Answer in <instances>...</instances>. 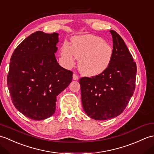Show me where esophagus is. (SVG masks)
<instances>
[{
    "mask_svg": "<svg viewBox=\"0 0 154 154\" xmlns=\"http://www.w3.org/2000/svg\"><path fill=\"white\" fill-rule=\"evenodd\" d=\"M73 80H75V81H77L79 79V76L75 73H74L73 75Z\"/></svg>",
    "mask_w": 154,
    "mask_h": 154,
    "instance_id": "obj_1",
    "label": "esophagus"
}]
</instances>
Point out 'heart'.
Wrapping results in <instances>:
<instances>
[{
    "label": "heart",
    "instance_id": "obj_1",
    "mask_svg": "<svg viewBox=\"0 0 154 154\" xmlns=\"http://www.w3.org/2000/svg\"><path fill=\"white\" fill-rule=\"evenodd\" d=\"M112 46L101 37L92 35L74 38L71 46L66 42L62 48V56L67 67H72L77 57H81L79 66L85 75L94 77L100 75L108 68L113 58Z\"/></svg>",
    "mask_w": 154,
    "mask_h": 154
}]
</instances>
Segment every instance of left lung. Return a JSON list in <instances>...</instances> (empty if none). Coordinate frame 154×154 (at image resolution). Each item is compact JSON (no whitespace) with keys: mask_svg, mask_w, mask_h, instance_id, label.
<instances>
[{"mask_svg":"<svg viewBox=\"0 0 154 154\" xmlns=\"http://www.w3.org/2000/svg\"><path fill=\"white\" fill-rule=\"evenodd\" d=\"M113 38V58L108 68L98 75L79 80L81 100L86 114L95 120H107L122 113L135 89L137 64L117 32Z\"/></svg>","mask_w":154,"mask_h":154,"instance_id":"1","label":"left lung"}]
</instances>
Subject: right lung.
I'll list each match as a JSON object with an SVG mask.
<instances>
[{
  "instance_id": "right-lung-1",
  "label": "right lung",
  "mask_w": 154,
  "mask_h": 154,
  "mask_svg": "<svg viewBox=\"0 0 154 154\" xmlns=\"http://www.w3.org/2000/svg\"><path fill=\"white\" fill-rule=\"evenodd\" d=\"M58 36L35 32L17 46L10 58L7 84L12 103L31 119L52 116L57 96L72 81V71L56 59Z\"/></svg>"
}]
</instances>
